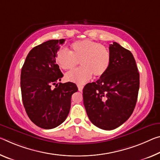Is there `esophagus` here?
<instances>
[{
  "instance_id": "esophagus-1",
  "label": "esophagus",
  "mask_w": 160,
  "mask_h": 160,
  "mask_svg": "<svg viewBox=\"0 0 160 160\" xmlns=\"http://www.w3.org/2000/svg\"><path fill=\"white\" fill-rule=\"evenodd\" d=\"M78 90L79 91H82V89H83V86L81 85H78Z\"/></svg>"
}]
</instances>
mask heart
I'll return each mask as SVG.
<instances>
[{"label":"heart","instance_id":"obj_1","mask_svg":"<svg viewBox=\"0 0 160 160\" xmlns=\"http://www.w3.org/2000/svg\"><path fill=\"white\" fill-rule=\"evenodd\" d=\"M56 62L63 70H71L80 64L82 68L68 72L66 79L77 84H84L92 77H102L109 70L111 54L107 48L90 40L76 41L70 52L61 49L57 52Z\"/></svg>","mask_w":160,"mask_h":160}]
</instances>
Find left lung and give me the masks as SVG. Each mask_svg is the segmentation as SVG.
<instances>
[{
    "label": "left lung",
    "instance_id": "obj_1",
    "mask_svg": "<svg viewBox=\"0 0 160 160\" xmlns=\"http://www.w3.org/2000/svg\"><path fill=\"white\" fill-rule=\"evenodd\" d=\"M111 63L108 72L83 88V102L93 125L114 130L128 120L138 100L139 74L130 50L114 42L109 47Z\"/></svg>",
    "mask_w": 160,
    "mask_h": 160
}]
</instances>
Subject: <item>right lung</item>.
I'll list each match as a JSON object with an SVG mask.
<instances>
[{"label": "right lung", "mask_w": 160, "mask_h": 160, "mask_svg": "<svg viewBox=\"0 0 160 160\" xmlns=\"http://www.w3.org/2000/svg\"><path fill=\"white\" fill-rule=\"evenodd\" d=\"M64 42V39L50 40L34 47L21 70V88L25 111L35 125L43 129L55 128L65 120L71 97L78 90L73 82L58 83L63 75L56 64V55L59 45Z\"/></svg>", "instance_id": "obj_1"}]
</instances>
